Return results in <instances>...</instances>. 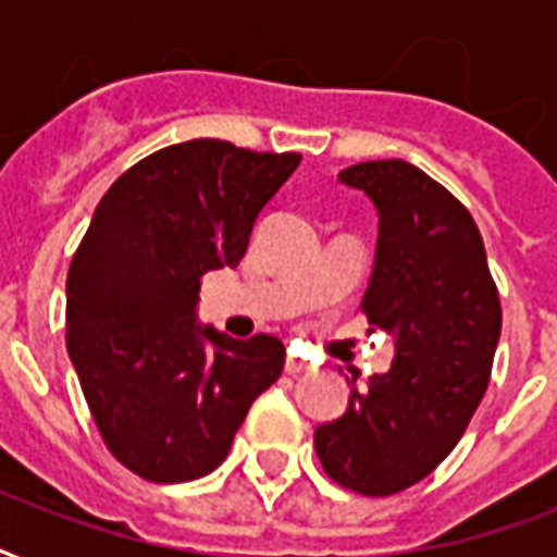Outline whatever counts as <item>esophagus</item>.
<instances>
[{"mask_svg":"<svg viewBox=\"0 0 557 557\" xmlns=\"http://www.w3.org/2000/svg\"><path fill=\"white\" fill-rule=\"evenodd\" d=\"M309 370H312V367L306 364V361H300V358H295V356L286 358V372H288V375H297V372H309Z\"/></svg>","mask_w":557,"mask_h":557,"instance_id":"1","label":"esophagus"}]
</instances>
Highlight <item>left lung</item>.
<instances>
[{
    "mask_svg": "<svg viewBox=\"0 0 557 557\" xmlns=\"http://www.w3.org/2000/svg\"><path fill=\"white\" fill-rule=\"evenodd\" d=\"M338 182L379 213L361 312L396 338V358L367 387L352 375L347 410L314 431V450L338 485L387 497L424 480L466 433L492 375L500 297L476 222L428 173L364 161Z\"/></svg>",
    "mask_w": 557,
    "mask_h": 557,
    "instance_id": "8db88e82",
    "label": "left lung"
}]
</instances>
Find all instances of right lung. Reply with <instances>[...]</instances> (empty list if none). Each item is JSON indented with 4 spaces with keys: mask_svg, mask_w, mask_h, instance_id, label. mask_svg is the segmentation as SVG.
Segmentation results:
<instances>
[{
    "mask_svg": "<svg viewBox=\"0 0 557 557\" xmlns=\"http://www.w3.org/2000/svg\"><path fill=\"white\" fill-rule=\"evenodd\" d=\"M300 164L216 138L129 168L95 208L65 280V347L100 436L150 483L222 466L286 347L196 321L199 280L243 260L253 222Z\"/></svg>",
    "mask_w": 557,
    "mask_h": 557,
    "instance_id": "1",
    "label": "right lung"
}]
</instances>
